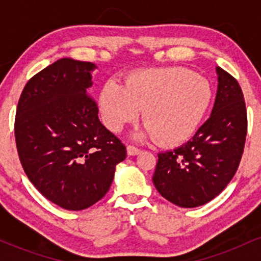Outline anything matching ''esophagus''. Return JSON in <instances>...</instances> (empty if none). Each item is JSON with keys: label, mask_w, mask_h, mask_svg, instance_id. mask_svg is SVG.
Instances as JSON below:
<instances>
[{"label": "esophagus", "mask_w": 261, "mask_h": 261, "mask_svg": "<svg viewBox=\"0 0 261 261\" xmlns=\"http://www.w3.org/2000/svg\"><path fill=\"white\" fill-rule=\"evenodd\" d=\"M126 151H127L128 155H137V154L141 153V149L137 148V147H134V146H127Z\"/></svg>", "instance_id": "obj_1"}]
</instances>
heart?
I'll list each match as a JSON object with an SVG mask.
<instances>
[{"instance_id": "b5f03b06", "label": "heart", "mask_w": 261, "mask_h": 261, "mask_svg": "<svg viewBox=\"0 0 261 261\" xmlns=\"http://www.w3.org/2000/svg\"><path fill=\"white\" fill-rule=\"evenodd\" d=\"M212 99L210 83L185 68H149L127 77L126 85L108 81L100 92L104 124L119 133L140 116L145 127L139 137L157 139L163 146L193 136Z\"/></svg>"}]
</instances>
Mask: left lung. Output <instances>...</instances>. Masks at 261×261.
<instances>
[{
	"label": "left lung",
	"mask_w": 261,
	"mask_h": 261,
	"mask_svg": "<svg viewBox=\"0 0 261 261\" xmlns=\"http://www.w3.org/2000/svg\"><path fill=\"white\" fill-rule=\"evenodd\" d=\"M217 94L210 118L187 143L158 153L152 180L158 193L179 207L215 199L238 169L247 136V110L238 82L216 67Z\"/></svg>",
	"instance_id": "8db88e82"
}]
</instances>
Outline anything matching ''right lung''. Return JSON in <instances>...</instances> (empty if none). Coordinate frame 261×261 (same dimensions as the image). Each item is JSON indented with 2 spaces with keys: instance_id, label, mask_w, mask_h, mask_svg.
<instances>
[{
  "instance_id": "add662e5",
  "label": "right lung",
  "mask_w": 261,
  "mask_h": 261,
  "mask_svg": "<svg viewBox=\"0 0 261 261\" xmlns=\"http://www.w3.org/2000/svg\"><path fill=\"white\" fill-rule=\"evenodd\" d=\"M97 66L60 59L28 81L18 101L16 142L32 184L70 211L99 201L126 147L107 130L89 97Z\"/></svg>"
}]
</instances>
